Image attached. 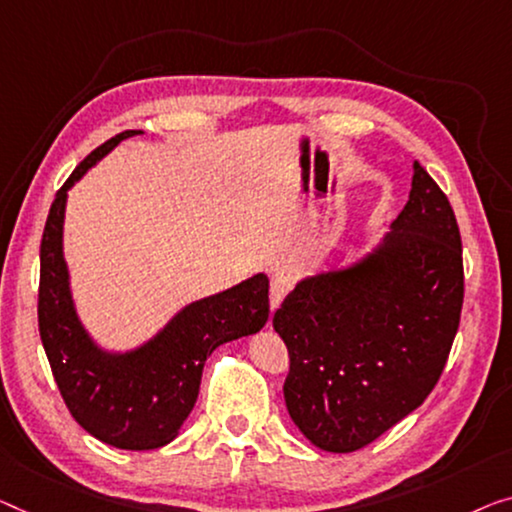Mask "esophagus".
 Wrapping results in <instances>:
<instances>
[{
	"label": "esophagus",
	"instance_id": "34e87169",
	"mask_svg": "<svg viewBox=\"0 0 512 512\" xmlns=\"http://www.w3.org/2000/svg\"><path fill=\"white\" fill-rule=\"evenodd\" d=\"M294 287V276L292 273L282 271V273H276V278L271 280V310H276L278 305L282 303V299H285L289 289Z\"/></svg>",
	"mask_w": 512,
	"mask_h": 512
}]
</instances>
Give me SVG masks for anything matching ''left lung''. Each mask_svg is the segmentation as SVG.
I'll list each match as a JSON object with an SVG mask.
<instances>
[{
  "label": "left lung",
  "instance_id": "obj_1",
  "mask_svg": "<svg viewBox=\"0 0 512 512\" xmlns=\"http://www.w3.org/2000/svg\"><path fill=\"white\" fill-rule=\"evenodd\" d=\"M462 301L460 227L444 190L414 163L409 202L375 253L301 280L273 315L296 427L329 453L391 430L437 386Z\"/></svg>",
  "mask_w": 512,
  "mask_h": 512
}]
</instances>
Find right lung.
I'll return each instance as SVG.
<instances>
[{
  "mask_svg": "<svg viewBox=\"0 0 512 512\" xmlns=\"http://www.w3.org/2000/svg\"><path fill=\"white\" fill-rule=\"evenodd\" d=\"M114 135L75 167L57 190L41 239L38 331L52 375L71 416L103 444L151 451L177 437L195 407L202 368L225 342L257 333L269 319V278L264 273L183 308L147 345L110 354L94 345L75 315L61 250L68 188L121 140Z\"/></svg>",
  "mask_w": 512,
  "mask_h": 512,
  "instance_id": "obj_1",
  "label": "right lung"
}]
</instances>
